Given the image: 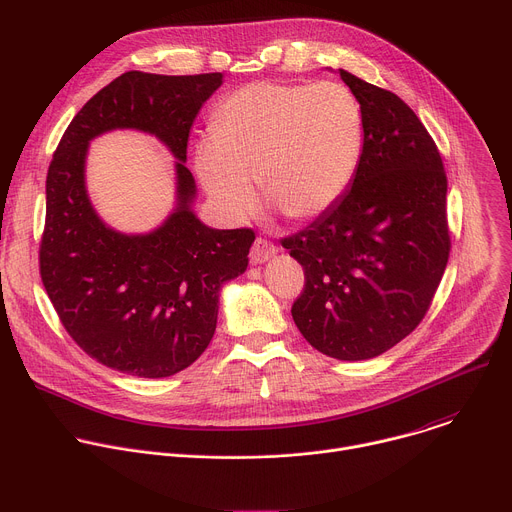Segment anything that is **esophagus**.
Here are the masks:
<instances>
[{"label": "esophagus", "mask_w": 512, "mask_h": 512, "mask_svg": "<svg viewBox=\"0 0 512 512\" xmlns=\"http://www.w3.org/2000/svg\"><path fill=\"white\" fill-rule=\"evenodd\" d=\"M275 253H277V247H275L271 241L259 237V239H255V243H253V247H251V263H253V265L265 263V261H269Z\"/></svg>", "instance_id": "obj_1"}]
</instances>
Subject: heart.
<instances>
[{"instance_id":"obj_1","label":"heart","mask_w":512,"mask_h":512,"mask_svg":"<svg viewBox=\"0 0 512 512\" xmlns=\"http://www.w3.org/2000/svg\"><path fill=\"white\" fill-rule=\"evenodd\" d=\"M212 139L194 154L196 174L227 221L267 202L294 221L334 208L352 186L364 150V119L340 83H251L212 113Z\"/></svg>"}]
</instances>
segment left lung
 Instances as JSON below:
<instances>
[{"label": "left lung", "mask_w": 512, "mask_h": 512, "mask_svg": "<svg viewBox=\"0 0 512 512\" xmlns=\"http://www.w3.org/2000/svg\"><path fill=\"white\" fill-rule=\"evenodd\" d=\"M364 119L356 178L340 202L281 239L306 275L291 306L322 354L367 360L411 334L450 257L448 178L419 117L391 91L338 68Z\"/></svg>", "instance_id": "1"}]
</instances>
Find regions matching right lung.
I'll use <instances>...</instances> for the list:
<instances>
[{"label": "right lung", "instance_id": "add662e5", "mask_svg": "<svg viewBox=\"0 0 512 512\" xmlns=\"http://www.w3.org/2000/svg\"><path fill=\"white\" fill-rule=\"evenodd\" d=\"M221 72L190 77L129 70L101 89L66 127L46 176L40 275L70 334L105 367L143 379L184 371L216 330L218 294L245 273L251 229H210L192 210L186 168L190 127ZM113 128L156 134L179 160L177 208L145 236L107 228L84 186L88 141Z\"/></svg>", "mask_w": 512, "mask_h": 512}]
</instances>
